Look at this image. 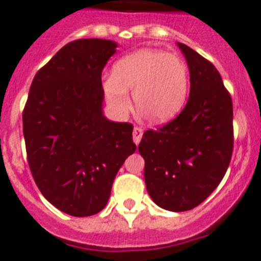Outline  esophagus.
Listing matches in <instances>:
<instances>
[{
	"mask_svg": "<svg viewBox=\"0 0 261 261\" xmlns=\"http://www.w3.org/2000/svg\"><path fill=\"white\" fill-rule=\"evenodd\" d=\"M142 137H143V128L135 126L133 130V138H134V142H135V144H139Z\"/></svg>",
	"mask_w": 261,
	"mask_h": 261,
	"instance_id": "34e87169",
	"label": "esophagus"
}]
</instances>
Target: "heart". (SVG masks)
<instances>
[{
	"label": "heart",
	"instance_id": "1",
	"mask_svg": "<svg viewBox=\"0 0 261 261\" xmlns=\"http://www.w3.org/2000/svg\"><path fill=\"white\" fill-rule=\"evenodd\" d=\"M189 68L176 54L156 48L131 52L103 79L106 102L123 117L131 109L127 89H134L138 110L155 123H167L182 110L189 93Z\"/></svg>",
	"mask_w": 261,
	"mask_h": 261
}]
</instances>
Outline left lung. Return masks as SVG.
<instances>
[{
    "label": "left lung",
    "mask_w": 261,
    "mask_h": 261,
    "mask_svg": "<svg viewBox=\"0 0 261 261\" xmlns=\"http://www.w3.org/2000/svg\"><path fill=\"white\" fill-rule=\"evenodd\" d=\"M190 72V96L177 117L143 134L144 180L153 202L187 212L218 187L234 148L232 101L217 68L178 43Z\"/></svg>",
    "instance_id": "1"
}]
</instances>
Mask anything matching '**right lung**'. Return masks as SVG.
Segmentation results:
<instances>
[{"label": "right lung", "instance_id": "add662e5", "mask_svg": "<svg viewBox=\"0 0 261 261\" xmlns=\"http://www.w3.org/2000/svg\"><path fill=\"white\" fill-rule=\"evenodd\" d=\"M115 44L68 43L36 72L23 109L27 162L44 198L73 217L97 214L113 181L135 152L133 124L102 114L101 74Z\"/></svg>", "mask_w": 261, "mask_h": 261}]
</instances>
